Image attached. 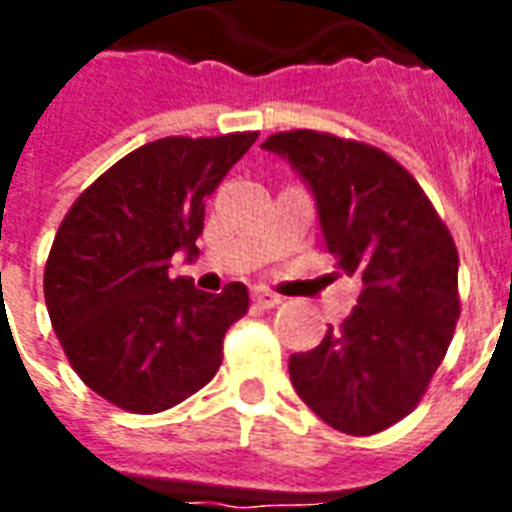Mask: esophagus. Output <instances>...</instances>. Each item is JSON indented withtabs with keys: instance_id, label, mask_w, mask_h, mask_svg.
Segmentation results:
<instances>
[{
	"instance_id": "esophagus-1",
	"label": "esophagus",
	"mask_w": 512,
	"mask_h": 512,
	"mask_svg": "<svg viewBox=\"0 0 512 512\" xmlns=\"http://www.w3.org/2000/svg\"><path fill=\"white\" fill-rule=\"evenodd\" d=\"M252 301H255L260 310H274V307L282 304V299H279L277 293H271V290L266 288H257L255 293H252Z\"/></svg>"
}]
</instances>
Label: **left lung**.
Returning a JSON list of instances; mask_svg holds the SVG:
<instances>
[{
    "instance_id": "8db88e82",
    "label": "left lung",
    "mask_w": 512,
    "mask_h": 512,
    "mask_svg": "<svg viewBox=\"0 0 512 512\" xmlns=\"http://www.w3.org/2000/svg\"><path fill=\"white\" fill-rule=\"evenodd\" d=\"M263 150L299 172L337 268L362 279L343 326L290 356L293 389L326 425L378 433L417 406L450 348L461 315L455 241L378 147L304 128L268 136Z\"/></svg>"
}]
</instances>
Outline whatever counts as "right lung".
Returning a JSON list of instances; mask_svg holds the SVG:
<instances>
[{"label": "right lung", "mask_w": 512, "mask_h": 512, "mask_svg": "<svg viewBox=\"0 0 512 512\" xmlns=\"http://www.w3.org/2000/svg\"><path fill=\"white\" fill-rule=\"evenodd\" d=\"M255 139L147 142L62 219L43 274L46 307L71 367L109 403L158 414L216 376L224 332L249 310L246 285L205 293L172 277L169 260L200 255L205 197Z\"/></svg>", "instance_id": "add662e5"}]
</instances>
